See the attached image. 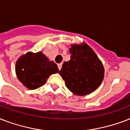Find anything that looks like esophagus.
<instances>
[{
	"mask_svg": "<svg viewBox=\"0 0 130 130\" xmlns=\"http://www.w3.org/2000/svg\"><path fill=\"white\" fill-rule=\"evenodd\" d=\"M62 63H60V64H58V68H59V70H61V68H62Z\"/></svg>",
	"mask_w": 130,
	"mask_h": 130,
	"instance_id": "34e87169",
	"label": "esophagus"
}]
</instances>
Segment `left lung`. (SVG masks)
<instances>
[{"label":"left lung","instance_id":"1","mask_svg":"<svg viewBox=\"0 0 130 130\" xmlns=\"http://www.w3.org/2000/svg\"><path fill=\"white\" fill-rule=\"evenodd\" d=\"M70 60L60 70L66 87L79 95L89 94L101 84L104 67L96 54L87 44L74 45L70 49Z\"/></svg>","mask_w":130,"mask_h":130}]
</instances>
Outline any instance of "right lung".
Masks as SVG:
<instances>
[{
    "label": "right lung",
    "instance_id": "1",
    "mask_svg": "<svg viewBox=\"0 0 130 130\" xmlns=\"http://www.w3.org/2000/svg\"><path fill=\"white\" fill-rule=\"evenodd\" d=\"M18 79L30 89H35L46 83L52 74L59 72L57 64L39 51L27 53L17 62L15 67Z\"/></svg>",
    "mask_w": 130,
    "mask_h": 130
}]
</instances>
